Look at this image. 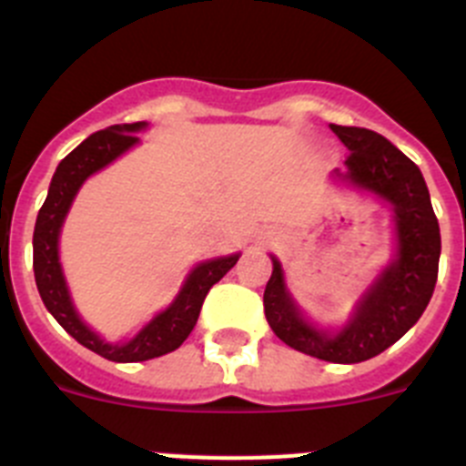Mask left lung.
<instances>
[{"mask_svg":"<svg viewBox=\"0 0 466 466\" xmlns=\"http://www.w3.org/2000/svg\"><path fill=\"white\" fill-rule=\"evenodd\" d=\"M331 130L350 151L348 170L343 175L336 170V177L392 205L397 257L361 296L352 319L339 333L312 327L300 315L275 257L263 310L275 336L289 348L333 364H357L385 352L425 312L439 275L441 233L422 172L409 156L366 127L331 123Z\"/></svg>","mask_w":466,"mask_h":466,"instance_id":"obj_1","label":"left lung"}]
</instances>
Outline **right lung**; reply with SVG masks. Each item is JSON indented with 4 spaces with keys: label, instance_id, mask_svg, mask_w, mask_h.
Listing matches in <instances>:
<instances>
[{
    "label": "right lung",
    "instance_id": "add662e5",
    "mask_svg": "<svg viewBox=\"0 0 466 466\" xmlns=\"http://www.w3.org/2000/svg\"><path fill=\"white\" fill-rule=\"evenodd\" d=\"M144 127H147L144 121L111 126L106 130L90 135L72 154L65 156L60 160V166H57L56 175H53L46 200H44L39 214H36L35 238H32L36 289H39V296L44 300L46 310L84 348L93 350V352H97L105 360L123 361V364H127V361L154 360V357L167 355V352L179 348L188 339V333L193 331V327H196L200 308H203V300L208 296V291L212 289V284L219 282L236 266L238 258H240V254H230V257L209 258V261L196 266L191 270V275L187 278V282H184L182 291L170 303V308L158 312L127 343H106V340H102L97 333L90 331L81 322L79 312L74 310V303L69 299L67 282H65L60 258H57L60 228H63L65 217H67L74 196L81 188V184L93 172L102 170L105 166H109L111 160H116L123 151L135 147L139 142V137L135 133H139Z\"/></svg>",
    "mask_w": 466,
    "mask_h": 466
}]
</instances>
